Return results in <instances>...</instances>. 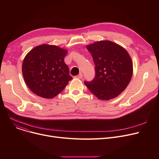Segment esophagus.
Masks as SVG:
<instances>
[{"instance_id": "34e87169", "label": "esophagus", "mask_w": 159, "mask_h": 159, "mask_svg": "<svg viewBox=\"0 0 159 159\" xmlns=\"http://www.w3.org/2000/svg\"><path fill=\"white\" fill-rule=\"evenodd\" d=\"M82 77H83V75H82V73H80L79 75H77V76H76L75 77L76 78H77V79H82Z\"/></svg>"}]
</instances>
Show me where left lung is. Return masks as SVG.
<instances>
[{"label": "left lung", "mask_w": 159, "mask_h": 159, "mask_svg": "<svg viewBox=\"0 0 159 159\" xmlns=\"http://www.w3.org/2000/svg\"><path fill=\"white\" fill-rule=\"evenodd\" d=\"M95 64V75L84 81L98 98L107 101L117 97L126 89L133 74V64L122 46L109 40L99 41L87 46Z\"/></svg>", "instance_id": "obj_1"}]
</instances>
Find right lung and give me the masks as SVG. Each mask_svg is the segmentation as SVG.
Returning a JSON list of instances; mask_svg holds the SVG:
<instances>
[{"mask_svg": "<svg viewBox=\"0 0 159 159\" xmlns=\"http://www.w3.org/2000/svg\"><path fill=\"white\" fill-rule=\"evenodd\" d=\"M67 53L56 46L43 44L26 55L22 64V74L31 91L39 97L52 98L65 88L73 79L64 62Z\"/></svg>", "mask_w": 159, "mask_h": 159, "instance_id": "right-lung-1", "label": "right lung"}]
</instances>
